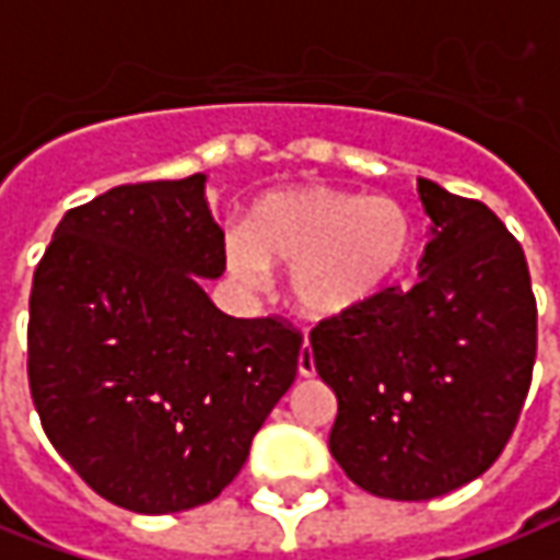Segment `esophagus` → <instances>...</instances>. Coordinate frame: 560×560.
<instances>
[{"instance_id":"obj_1","label":"esophagus","mask_w":560,"mask_h":560,"mask_svg":"<svg viewBox=\"0 0 560 560\" xmlns=\"http://www.w3.org/2000/svg\"><path fill=\"white\" fill-rule=\"evenodd\" d=\"M296 370H300V375H303V378L315 375V361H312V351H308V339L303 342V348H300V358H296Z\"/></svg>"}]
</instances>
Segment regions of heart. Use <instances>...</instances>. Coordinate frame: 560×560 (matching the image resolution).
Returning <instances> with one entry per match:
<instances>
[{"mask_svg": "<svg viewBox=\"0 0 560 560\" xmlns=\"http://www.w3.org/2000/svg\"><path fill=\"white\" fill-rule=\"evenodd\" d=\"M412 252V221L400 202L334 187H296L254 206L230 269L264 288L269 267H291L293 303L312 318L358 312L385 293Z\"/></svg>", "mask_w": 560, "mask_h": 560, "instance_id": "heart-1", "label": "heart"}]
</instances>
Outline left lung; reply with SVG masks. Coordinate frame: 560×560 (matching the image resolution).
I'll return each instance as SVG.
<instances>
[{
    "label": "left lung",
    "instance_id": "1",
    "mask_svg": "<svg viewBox=\"0 0 560 560\" xmlns=\"http://www.w3.org/2000/svg\"><path fill=\"white\" fill-rule=\"evenodd\" d=\"M421 279L320 320L312 361L339 412L330 455L363 491L443 498L482 476L522 416L537 300L522 245L479 199L418 178Z\"/></svg>",
    "mask_w": 560,
    "mask_h": 560
}]
</instances>
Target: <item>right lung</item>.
Returning <instances> with one entry per match:
<instances>
[{"label":"right lung","mask_w":560,"mask_h":560,"mask_svg":"<svg viewBox=\"0 0 560 560\" xmlns=\"http://www.w3.org/2000/svg\"><path fill=\"white\" fill-rule=\"evenodd\" d=\"M224 267L202 172L69 209L35 267V412L62 460L124 510L218 498L293 385L303 336L224 315L199 281Z\"/></svg>","instance_id":"right-lung-1"}]
</instances>
